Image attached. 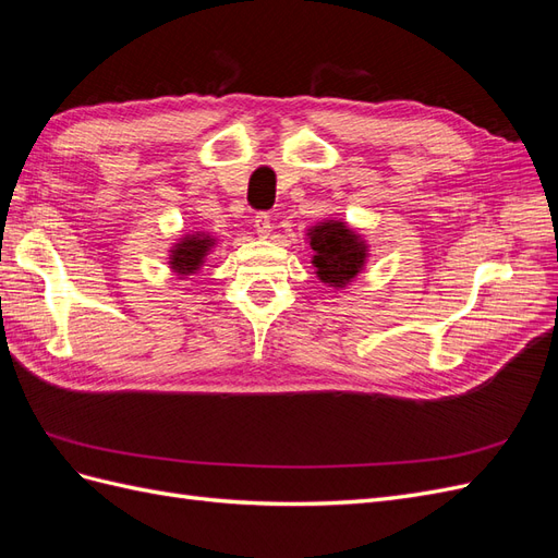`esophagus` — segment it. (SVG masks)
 I'll return each instance as SVG.
<instances>
[{
	"label": "esophagus",
	"instance_id": "1",
	"mask_svg": "<svg viewBox=\"0 0 558 558\" xmlns=\"http://www.w3.org/2000/svg\"><path fill=\"white\" fill-rule=\"evenodd\" d=\"M256 232H258V238L260 240H267L269 238V232H272V218H269L265 211H260L258 216H256Z\"/></svg>",
	"mask_w": 558,
	"mask_h": 558
}]
</instances>
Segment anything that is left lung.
Returning <instances> with one entry per match:
<instances>
[{
  "instance_id": "obj_1",
  "label": "left lung",
  "mask_w": 558,
  "mask_h": 558,
  "mask_svg": "<svg viewBox=\"0 0 558 558\" xmlns=\"http://www.w3.org/2000/svg\"><path fill=\"white\" fill-rule=\"evenodd\" d=\"M312 265L320 283L335 291H344L356 281L369 258V246L361 232L344 221L326 218L307 230Z\"/></svg>"
}]
</instances>
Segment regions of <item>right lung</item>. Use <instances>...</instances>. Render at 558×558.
Masks as SVG:
<instances>
[{"instance_id": "add662e5", "label": "right lung", "mask_w": 558, "mask_h": 558, "mask_svg": "<svg viewBox=\"0 0 558 558\" xmlns=\"http://www.w3.org/2000/svg\"><path fill=\"white\" fill-rule=\"evenodd\" d=\"M218 240L209 232H191L179 238L172 246H170V269L177 279H189L193 275H197L202 267L207 263V256L216 248Z\"/></svg>"}]
</instances>
